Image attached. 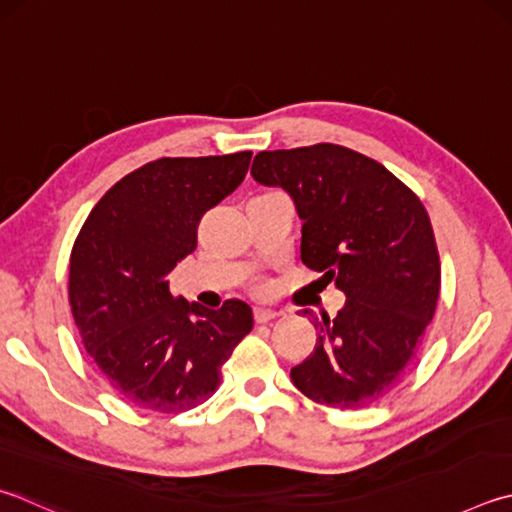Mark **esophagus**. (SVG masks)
<instances>
[{"mask_svg":"<svg viewBox=\"0 0 512 512\" xmlns=\"http://www.w3.org/2000/svg\"><path fill=\"white\" fill-rule=\"evenodd\" d=\"M277 313L275 309H266V306H257L255 309V320L259 322V324H264V322H271V320H275L277 318Z\"/></svg>","mask_w":512,"mask_h":512,"instance_id":"esophagus-1","label":"esophagus"}]
</instances>
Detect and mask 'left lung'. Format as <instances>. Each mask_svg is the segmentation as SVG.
<instances>
[{
    "label": "left lung",
    "instance_id": "obj_1",
    "mask_svg": "<svg viewBox=\"0 0 512 512\" xmlns=\"http://www.w3.org/2000/svg\"><path fill=\"white\" fill-rule=\"evenodd\" d=\"M250 174L288 192L302 219V262L347 297L336 318L315 320L318 342L291 369L293 385L340 410L380 401L439 302V250L421 199L378 161L333 143L259 152Z\"/></svg>",
    "mask_w": 512,
    "mask_h": 512
}]
</instances>
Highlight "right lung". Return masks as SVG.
I'll list each match as a JSON object with an SVG mask.
<instances>
[{"instance_id": "right-lung-1", "label": "right lung", "mask_w": 512, "mask_h": 512, "mask_svg": "<svg viewBox=\"0 0 512 512\" xmlns=\"http://www.w3.org/2000/svg\"><path fill=\"white\" fill-rule=\"evenodd\" d=\"M253 152L159 159L105 192L71 250L69 304L111 389L143 410L185 412L217 392L221 365L253 329V309L219 311L170 293L197 248L201 217L244 181Z\"/></svg>"}]
</instances>
